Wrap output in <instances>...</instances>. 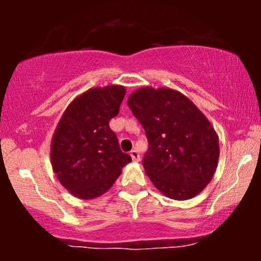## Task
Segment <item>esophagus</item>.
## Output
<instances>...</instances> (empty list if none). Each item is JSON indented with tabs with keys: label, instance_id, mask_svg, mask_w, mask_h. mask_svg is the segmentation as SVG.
<instances>
[{
	"label": "esophagus",
	"instance_id": "obj_1",
	"mask_svg": "<svg viewBox=\"0 0 261 261\" xmlns=\"http://www.w3.org/2000/svg\"><path fill=\"white\" fill-rule=\"evenodd\" d=\"M130 155H131V158H133L134 162H139L140 161V153L136 151V149H133V151L130 152Z\"/></svg>",
	"mask_w": 261,
	"mask_h": 261
}]
</instances>
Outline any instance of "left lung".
Masks as SVG:
<instances>
[{"label":"left lung","mask_w":261,"mask_h":261,"mask_svg":"<svg viewBox=\"0 0 261 261\" xmlns=\"http://www.w3.org/2000/svg\"><path fill=\"white\" fill-rule=\"evenodd\" d=\"M127 104L147 135L142 164L154 187L178 201L201 193L220 157L218 135L201 110L187 95L166 87L136 89Z\"/></svg>","instance_id":"1"}]
</instances>
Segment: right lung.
<instances>
[{"label":"right lung","instance_id":"1","mask_svg":"<svg viewBox=\"0 0 261 261\" xmlns=\"http://www.w3.org/2000/svg\"><path fill=\"white\" fill-rule=\"evenodd\" d=\"M124 86L94 87L68 104L54 131L50 160L66 190L83 200L107 193L131 157L109 127L125 97Z\"/></svg>","mask_w":261,"mask_h":261}]
</instances>
